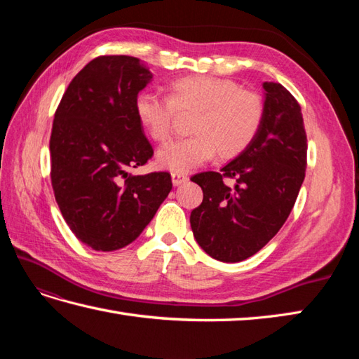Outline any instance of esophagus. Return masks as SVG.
I'll return each instance as SVG.
<instances>
[{
	"mask_svg": "<svg viewBox=\"0 0 359 359\" xmlns=\"http://www.w3.org/2000/svg\"><path fill=\"white\" fill-rule=\"evenodd\" d=\"M171 179H172V185L179 187L182 184H185L188 180V175L184 172H171Z\"/></svg>",
	"mask_w": 359,
	"mask_h": 359,
	"instance_id": "obj_1",
	"label": "esophagus"
}]
</instances>
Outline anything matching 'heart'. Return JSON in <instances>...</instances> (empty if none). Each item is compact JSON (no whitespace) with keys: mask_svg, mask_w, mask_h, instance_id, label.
<instances>
[{"mask_svg":"<svg viewBox=\"0 0 359 359\" xmlns=\"http://www.w3.org/2000/svg\"><path fill=\"white\" fill-rule=\"evenodd\" d=\"M135 114L144 131L157 143L171 139L175 116H193L187 139L158 149L157 162L172 172H188L217 154L230 160L245 151L262 126L265 106L256 90L211 75H187L166 86V98L142 93Z\"/></svg>","mask_w":359,"mask_h":359,"instance_id":"1","label":"heart"}]
</instances>
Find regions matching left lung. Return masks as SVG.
I'll use <instances>...</instances> for the list:
<instances>
[{"mask_svg": "<svg viewBox=\"0 0 359 359\" xmlns=\"http://www.w3.org/2000/svg\"><path fill=\"white\" fill-rule=\"evenodd\" d=\"M264 89L265 116L253 143L220 172L191 177L203 191L189 216L193 234L205 253L222 262H241L269 243L285 224L306 177L301 106L279 83L265 81Z\"/></svg>", "mask_w": 359, "mask_h": 359, "instance_id": "8db88e82", "label": "left lung"}]
</instances>
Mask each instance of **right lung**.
Segmentation results:
<instances>
[{"label":"right lung","mask_w":359,"mask_h":359,"mask_svg":"<svg viewBox=\"0 0 359 359\" xmlns=\"http://www.w3.org/2000/svg\"><path fill=\"white\" fill-rule=\"evenodd\" d=\"M151 79L139 58L97 57L72 79L55 111L53 196L75 238L95 251L139 238L172 188L170 172H129L154 154L135 114Z\"/></svg>","instance_id":"add662e5"}]
</instances>
